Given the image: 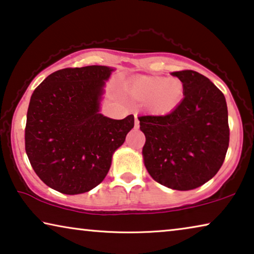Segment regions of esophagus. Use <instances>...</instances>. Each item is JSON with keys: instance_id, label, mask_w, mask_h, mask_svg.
<instances>
[{"instance_id": "esophagus-1", "label": "esophagus", "mask_w": 254, "mask_h": 254, "mask_svg": "<svg viewBox=\"0 0 254 254\" xmlns=\"http://www.w3.org/2000/svg\"><path fill=\"white\" fill-rule=\"evenodd\" d=\"M134 127H139V120H138V116L134 115Z\"/></svg>"}]
</instances>
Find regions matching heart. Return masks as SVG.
Wrapping results in <instances>:
<instances>
[{"label":"heart","mask_w":254,"mask_h":254,"mask_svg":"<svg viewBox=\"0 0 254 254\" xmlns=\"http://www.w3.org/2000/svg\"><path fill=\"white\" fill-rule=\"evenodd\" d=\"M128 93L139 101H147L154 114H168L176 109L184 95V86L176 78H141L130 85Z\"/></svg>","instance_id":"obj_1"}]
</instances>
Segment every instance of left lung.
<instances>
[{
  "label": "left lung",
  "mask_w": 254,
  "mask_h": 254,
  "mask_svg": "<svg viewBox=\"0 0 254 254\" xmlns=\"http://www.w3.org/2000/svg\"><path fill=\"white\" fill-rule=\"evenodd\" d=\"M184 86V98L167 115L139 116L146 141L144 163L153 180L178 191L193 190L215 176L229 146L223 93L197 71L171 73Z\"/></svg>",
  "instance_id": "1"
}]
</instances>
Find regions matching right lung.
Listing matches in <instances>:
<instances>
[{
  "label": "right lung",
  "mask_w": 254,
  "mask_h": 254,
  "mask_svg": "<svg viewBox=\"0 0 254 254\" xmlns=\"http://www.w3.org/2000/svg\"><path fill=\"white\" fill-rule=\"evenodd\" d=\"M112 71L65 67L49 74L31 96L25 151L39 178L61 193H84L101 183L113 153L134 126L133 115L112 120L99 113Z\"/></svg>",
  "instance_id": "right-lung-1"
}]
</instances>
